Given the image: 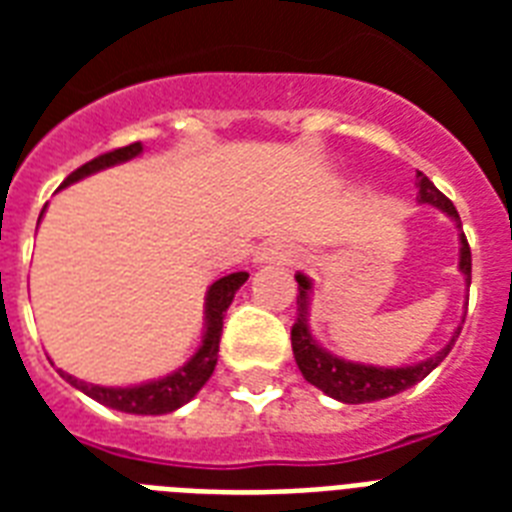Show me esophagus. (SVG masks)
Returning a JSON list of instances; mask_svg holds the SVG:
<instances>
[{
    "mask_svg": "<svg viewBox=\"0 0 512 512\" xmlns=\"http://www.w3.org/2000/svg\"><path fill=\"white\" fill-rule=\"evenodd\" d=\"M297 257V249L287 241H268L255 252V263H292Z\"/></svg>",
    "mask_w": 512,
    "mask_h": 512,
    "instance_id": "obj_1",
    "label": "esophagus"
}]
</instances>
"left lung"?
<instances>
[{"label":"left lung","instance_id":"obj_1","mask_svg":"<svg viewBox=\"0 0 512 512\" xmlns=\"http://www.w3.org/2000/svg\"><path fill=\"white\" fill-rule=\"evenodd\" d=\"M417 204H428V207L441 209L457 228V239H460V268L465 287H470V247L465 233H462V223L457 209L444 193L438 191L436 185L430 183L428 177L417 172ZM297 284H300V295H297V321L292 327V350H295L297 369L303 372V377L319 390H324L329 398H335L340 404H369V401H380V398H390L401 393V390L412 388L420 380H425L433 369H436L452 350L454 340L460 337L457 327L449 337L444 348L438 350L436 356L417 361V364L406 366H377V364H361V361H348V358L335 356L332 350L321 345L311 332V295H313V279L305 273H295ZM468 308V303H465Z\"/></svg>","mask_w":512,"mask_h":512}]
</instances>
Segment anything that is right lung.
<instances>
[{"label":"right lung","instance_id":"1","mask_svg":"<svg viewBox=\"0 0 512 512\" xmlns=\"http://www.w3.org/2000/svg\"><path fill=\"white\" fill-rule=\"evenodd\" d=\"M140 154H143V143L116 148L111 154L98 156V159H92V162H87L76 172H71L60 188H68V185L79 183V180L95 175V172L108 170V167H116V164L132 162ZM247 279V271H236L209 284L207 297H204V329H201L199 348L183 366H177L175 372L156 377V380L138 382V385H95V382L76 380L74 374L63 372V369H60V377L68 385H74L76 390H82L84 396H90L92 401H98V404L108 406V409H116V412L151 414V417L175 412V409L188 404L204 388V382L212 377V372H215L225 311H228V305L233 303V297H236V292H239L241 284Z\"/></svg>","mask_w":512,"mask_h":512}]
</instances>
